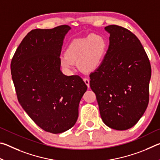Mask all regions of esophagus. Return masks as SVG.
Segmentation results:
<instances>
[{"label": "esophagus", "instance_id": "obj_1", "mask_svg": "<svg viewBox=\"0 0 160 160\" xmlns=\"http://www.w3.org/2000/svg\"><path fill=\"white\" fill-rule=\"evenodd\" d=\"M83 80L85 81V82L87 85H88V88H90V80H89L88 78H84Z\"/></svg>", "mask_w": 160, "mask_h": 160}]
</instances>
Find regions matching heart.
Returning <instances> with one entry per match:
<instances>
[{
  "label": "heart",
  "mask_w": 160,
  "mask_h": 160,
  "mask_svg": "<svg viewBox=\"0 0 160 160\" xmlns=\"http://www.w3.org/2000/svg\"><path fill=\"white\" fill-rule=\"evenodd\" d=\"M107 48L106 39L100 35L88 37L72 41L68 47L65 56L61 57V65L69 71L77 62L79 68L84 71L95 70L102 63Z\"/></svg>",
  "instance_id": "1"
}]
</instances>
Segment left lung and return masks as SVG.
Returning a JSON list of instances; mask_svg holds the SVG:
<instances>
[{
  "label": "left lung",
  "mask_w": 160,
  "mask_h": 160,
  "mask_svg": "<svg viewBox=\"0 0 160 160\" xmlns=\"http://www.w3.org/2000/svg\"><path fill=\"white\" fill-rule=\"evenodd\" d=\"M104 58L90 75L102 119L109 128L124 131L138 123L147 109L151 66L140 40L128 29L112 25Z\"/></svg>",
  "instance_id": "obj_1"
}]
</instances>
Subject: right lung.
<instances>
[{"label":"right lung","instance_id":"right-lung-1","mask_svg":"<svg viewBox=\"0 0 160 160\" xmlns=\"http://www.w3.org/2000/svg\"><path fill=\"white\" fill-rule=\"evenodd\" d=\"M68 25L35 29L21 42L10 64L18 102L32 121L51 133L71 128L88 87L79 75L61 71L62 45Z\"/></svg>","mask_w":160,"mask_h":160}]
</instances>
